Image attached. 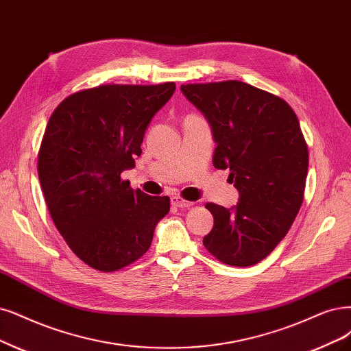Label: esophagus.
<instances>
[{
  "label": "esophagus",
  "instance_id": "esophagus-1",
  "mask_svg": "<svg viewBox=\"0 0 351 351\" xmlns=\"http://www.w3.org/2000/svg\"><path fill=\"white\" fill-rule=\"evenodd\" d=\"M171 202H172V205L178 206V208H189V206L193 205V202L185 201V199H182V198L178 197V195H173V197L171 198Z\"/></svg>",
  "mask_w": 351,
  "mask_h": 351
}]
</instances>
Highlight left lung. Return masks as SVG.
I'll use <instances>...</instances> for the list:
<instances>
[{
	"mask_svg": "<svg viewBox=\"0 0 351 351\" xmlns=\"http://www.w3.org/2000/svg\"><path fill=\"white\" fill-rule=\"evenodd\" d=\"M208 121L217 169L239 191L231 208L206 204L214 227L204 245L219 262L252 266L287 236L304 199L308 147L287 102L240 81L180 86Z\"/></svg>",
	"mask_w": 351,
	"mask_h": 351,
	"instance_id": "obj_1",
	"label": "left lung"
}]
</instances>
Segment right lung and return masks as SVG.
<instances>
[{"label":"right lung","instance_id":"1","mask_svg":"<svg viewBox=\"0 0 351 351\" xmlns=\"http://www.w3.org/2000/svg\"><path fill=\"white\" fill-rule=\"evenodd\" d=\"M176 89L102 85L64 98L50 115L38 150V180L51 219L88 266L114 271L136 262L169 213L171 199L133 191L145 132Z\"/></svg>","mask_w":351,"mask_h":351}]
</instances>
